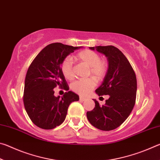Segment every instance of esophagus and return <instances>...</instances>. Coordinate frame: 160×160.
I'll return each mask as SVG.
<instances>
[{"mask_svg":"<svg viewBox=\"0 0 160 160\" xmlns=\"http://www.w3.org/2000/svg\"><path fill=\"white\" fill-rule=\"evenodd\" d=\"M86 99H87V98H85V97H80V101H85Z\"/></svg>","mask_w":160,"mask_h":160,"instance_id":"obj_1","label":"esophagus"}]
</instances>
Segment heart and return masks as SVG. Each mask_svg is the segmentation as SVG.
I'll use <instances>...</instances> for the list:
<instances>
[{
  "label": "heart",
  "mask_w": 160,
  "mask_h": 160,
  "mask_svg": "<svg viewBox=\"0 0 160 160\" xmlns=\"http://www.w3.org/2000/svg\"><path fill=\"white\" fill-rule=\"evenodd\" d=\"M75 59L89 67L88 75L94 80H102L107 74L108 65L106 61L101 59L98 53L93 51L85 49L81 51L75 56ZM61 70L67 80H71L75 78L73 67L69 58H65L61 63ZM95 86L93 79H81L75 81L72 85V90L80 95L85 96L92 91Z\"/></svg>",
  "instance_id": "b5f03b06"
}]
</instances>
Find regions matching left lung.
Wrapping results in <instances>:
<instances>
[{"mask_svg": "<svg viewBox=\"0 0 160 160\" xmlns=\"http://www.w3.org/2000/svg\"><path fill=\"white\" fill-rule=\"evenodd\" d=\"M105 55L108 70L104 80L95 90L99 96L109 95L104 105L96 99L95 107L87 112L90 123L102 131H112L120 126L133 109L137 92V80L131 65L124 54L113 46L90 47Z\"/></svg>", "mask_w": 160, "mask_h": 160, "instance_id": "obj_1", "label": "left lung"}]
</instances>
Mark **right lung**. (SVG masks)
<instances>
[{
  "label": "right lung",
  "instance_id": "add662e5",
  "mask_svg": "<svg viewBox=\"0 0 160 160\" xmlns=\"http://www.w3.org/2000/svg\"><path fill=\"white\" fill-rule=\"evenodd\" d=\"M82 47L61 43L48 44L40 51L29 66L25 81L23 102L29 118L37 126L49 130L60 126L66 119L70 103L79 96L68 91L60 98L54 96L53 88L65 90L69 87L61 70V63L70 53Z\"/></svg>",
  "mask_w": 160,
  "mask_h": 160
}]
</instances>
